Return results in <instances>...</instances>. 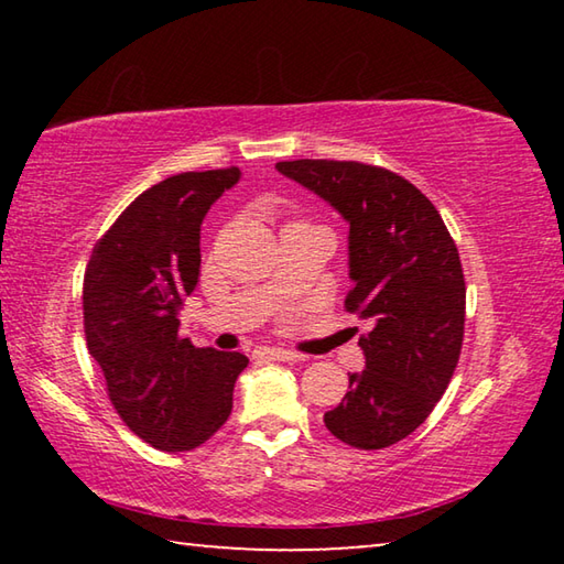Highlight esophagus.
Instances as JSON below:
<instances>
[{
    "mask_svg": "<svg viewBox=\"0 0 564 564\" xmlns=\"http://www.w3.org/2000/svg\"><path fill=\"white\" fill-rule=\"evenodd\" d=\"M259 356L265 358V360H301L303 356H299V352L293 350H285V348H261Z\"/></svg>",
    "mask_w": 564,
    "mask_h": 564,
    "instance_id": "34e87169",
    "label": "esophagus"
}]
</instances>
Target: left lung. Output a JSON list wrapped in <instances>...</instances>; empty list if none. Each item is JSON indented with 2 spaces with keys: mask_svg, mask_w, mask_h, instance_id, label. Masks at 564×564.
Returning <instances> with one entry per match:
<instances>
[{
  "mask_svg": "<svg viewBox=\"0 0 564 564\" xmlns=\"http://www.w3.org/2000/svg\"><path fill=\"white\" fill-rule=\"evenodd\" d=\"M348 221L346 308L370 323L366 370L348 376L328 431L358 451L403 441L443 398L463 348L465 279L455 241L425 194L358 161H279Z\"/></svg>",
  "mask_w": 564,
  "mask_h": 564,
  "instance_id": "obj_1",
  "label": "left lung"
}]
</instances>
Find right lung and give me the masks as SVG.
<instances>
[{
    "instance_id": "add662e5",
    "label": "right lung",
    "mask_w": 564,
    "mask_h": 564,
    "mask_svg": "<svg viewBox=\"0 0 564 564\" xmlns=\"http://www.w3.org/2000/svg\"><path fill=\"white\" fill-rule=\"evenodd\" d=\"M241 171H186L133 198L84 273V333L113 408L141 441L194 451L234 408L243 352L178 338L176 313L202 269V224Z\"/></svg>"
}]
</instances>
